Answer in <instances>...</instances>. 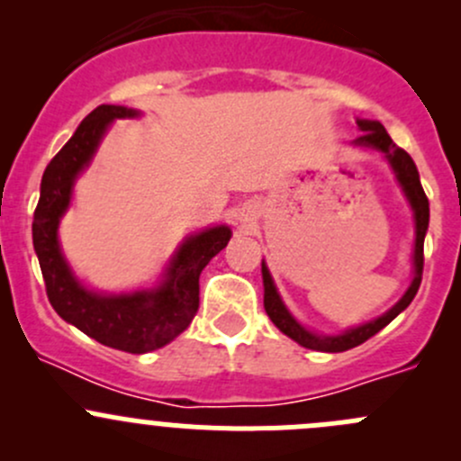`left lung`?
Returning <instances> with one entry per match:
<instances>
[{
    "label": "left lung",
    "mask_w": 461,
    "mask_h": 461,
    "mask_svg": "<svg viewBox=\"0 0 461 461\" xmlns=\"http://www.w3.org/2000/svg\"><path fill=\"white\" fill-rule=\"evenodd\" d=\"M359 124L361 136L357 138L355 144H361V147H373L376 151L385 153L388 162L393 165L394 174H397V180L402 183L403 192H406L408 201L412 204V212H415V278H412L411 287H408L406 294L402 296L397 305H394L390 312H385L384 317L370 321V323L359 325V328H352L348 332L339 334V337H321V334L308 332L305 328H301L292 314L287 312V308L283 305L281 296H278L276 287H274L272 276H269L267 267L263 265V285H265V312L272 319V323L281 330L283 334H287L290 339H294L299 346L310 348V350H321V352H343L350 350V348L361 346L364 341H368L370 337H375L379 330H384L385 325L390 323L394 317H397L402 310H406L411 305V301L415 299L417 290H420L421 283V272H424V236L426 230H429V198H426L424 187L420 183V174H417V167L412 162V158L408 156L403 149H399L397 144L393 142V138L385 133L384 124L375 122V120H357Z\"/></svg>",
    "instance_id": "8db88e82"
}]
</instances>
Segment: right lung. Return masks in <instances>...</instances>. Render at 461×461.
I'll return each mask as SVG.
<instances>
[{"instance_id":"obj_1","label":"right lung","mask_w":461,"mask_h":461,"mask_svg":"<svg viewBox=\"0 0 461 461\" xmlns=\"http://www.w3.org/2000/svg\"><path fill=\"white\" fill-rule=\"evenodd\" d=\"M127 106L100 104L76 129L73 138L49 162L41 176L40 203L32 216V245L40 258L46 296L55 312L77 330L115 350L142 355L167 346L198 312V276L230 240V227H212L192 236L180 248L165 283L153 292L127 296H100L86 292L73 278L59 252L58 222L71 201L76 176L88 165L106 127L115 118H131Z\"/></svg>"}]
</instances>
